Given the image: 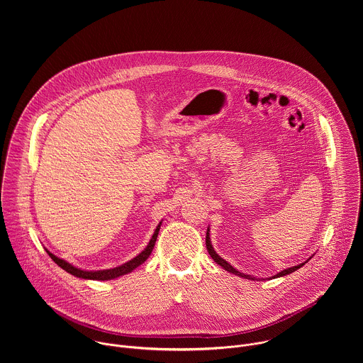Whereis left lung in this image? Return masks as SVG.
Here are the masks:
<instances>
[{
  "label": "left lung",
  "instance_id": "1",
  "mask_svg": "<svg viewBox=\"0 0 363 363\" xmlns=\"http://www.w3.org/2000/svg\"><path fill=\"white\" fill-rule=\"evenodd\" d=\"M206 245H207V250L208 253H209V256L212 257V259L218 264V265H220L222 268H225L226 271H229V272H232V274H235V275H239V277H242V278H246V279H252V281H259V278L257 277H253V275H249V274H243V272H240V271H238L235 267H232L226 259H222L215 250H213V247H212V245H211V238H209V228H207V236H206ZM311 257L306 259L305 262H302V264H299V265H295V267H291V268H286V269H284V271H281V272H278L277 275H274V277H271V278H279V277H284V275H288V274H291V272H294V271H296V269H299L301 267H303Z\"/></svg>",
  "mask_w": 363,
  "mask_h": 363
}]
</instances>
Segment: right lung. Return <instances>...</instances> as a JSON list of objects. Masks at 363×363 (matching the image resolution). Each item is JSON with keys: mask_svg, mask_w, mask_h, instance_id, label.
<instances>
[{"mask_svg": "<svg viewBox=\"0 0 363 363\" xmlns=\"http://www.w3.org/2000/svg\"><path fill=\"white\" fill-rule=\"evenodd\" d=\"M160 225L162 222H159V225L156 226L155 232L148 243V246L134 259L118 265V267H114V268H108V269H99V271H88V269H82V268H78L72 264H69L68 261L65 259H60L57 257L55 255H52V252H48V255L52 257V261L61 267L62 269H65L67 272H69L71 275L77 277V278H82V279H95V281H108V279H114V278H118V277H123L125 274H130L133 269H135L137 267H140L145 259H148L154 250V246H155L156 238H157V233H159V229H160Z\"/></svg>", "mask_w": 363, "mask_h": 363, "instance_id": "right-lung-1", "label": "right lung"}]
</instances>
